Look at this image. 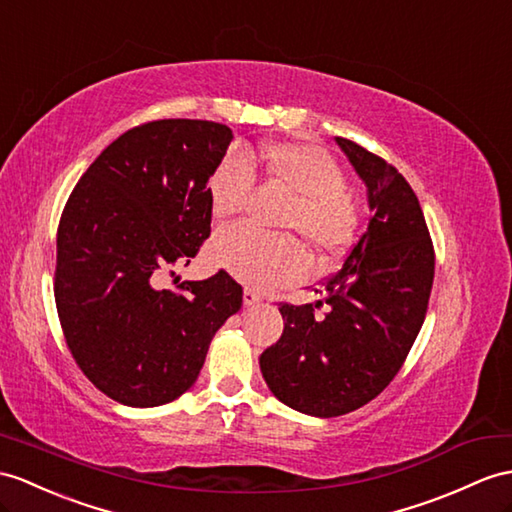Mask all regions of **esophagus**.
<instances>
[{"instance_id":"1","label":"esophagus","mask_w":512,"mask_h":512,"mask_svg":"<svg viewBox=\"0 0 512 512\" xmlns=\"http://www.w3.org/2000/svg\"><path fill=\"white\" fill-rule=\"evenodd\" d=\"M260 302V295L254 291V289H245L243 291V304L245 306H254Z\"/></svg>"}]
</instances>
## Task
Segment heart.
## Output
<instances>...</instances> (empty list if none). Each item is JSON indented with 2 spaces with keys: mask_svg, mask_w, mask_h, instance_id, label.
Segmentation results:
<instances>
[{
  "mask_svg": "<svg viewBox=\"0 0 512 512\" xmlns=\"http://www.w3.org/2000/svg\"><path fill=\"white\" fill-rule=\"evenodd\" d=\"M260 169L295 197L280 221L284 230L304 236L319 260L334 258L354 232V202L345 191V173L326 149L313 143L271 141L256 154L226 156L208 182L210 208L217 219L241 213ZM213 256L236 280L258 289L297 282L306 273V254L293 236L263 234L249 226H230L217 234Z\"/></svg>",
  "mask_w": 512,
  "mask_h": 512,
  "instance_id": "1",
  "label": "heart"
}]
</instances>
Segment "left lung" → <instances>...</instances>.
Segmentation results:
<instances>
[{"mask_svg":"<svg viewBox=\"0 0 512 512\" xmlns=\"http://www.w3.org/2000/svg\"><path fill=\"white\" fill-rule=\"evenodd\" d=\"M334 141L367 186V232L317 291L326 297L280 306V341L260 354L271 393L313 417L352 413L389 386L426 319L434 280L430 232L410 184L358 143Z\"/></svg>","mask_w":512,"mask_h":512,"instance_id":"obj_1","label":"left lung"}]
</instances>
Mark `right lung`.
I'll return each instance as SVG.
<instances>
[{"label":"right lung","instance_id":"1","mask_svg":"<svg viewBox=\"0 0 512 512\" xmlns=\"http://www.w3.org/2000/svg\"><path fill=\"white\" fill-rule=\"evenodd\" d=\"M228 126L143 123L112 141L62 210L56 308L69 350L99 391L134 408L169 404L195 384L208 345L239 313L226 271L160 289L210 236L208 180L228 152Z\"/></svg>","mask_w":512,"mask_h":512}]
</instances>
